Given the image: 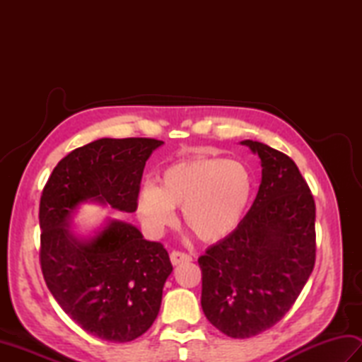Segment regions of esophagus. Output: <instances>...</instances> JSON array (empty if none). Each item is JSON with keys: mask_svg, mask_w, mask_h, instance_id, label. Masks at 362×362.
I'll return each instance as SVG.
<instances>
[{"mask_svg": "<svg viewBox=\"0 0 362 362\" xmlns=\"http://www.w3.org/2000/svg\"><path fill=\"white\" fill-rule=\"evenodd\" d=\"M191 259H193V257L188 255V253H185V252L174 250V252L171 253V263H173L174 266L182 264V263H188V261H191Z\"/></svg>", "mask_w": 362, "mask_h": 362, "instance_id": "1", "label": "esophagus"}]
</instances>
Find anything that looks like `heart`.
Listing matches in <instances>:
<instances>
[{"mask_svg":"<svg viewBox=\"0 0 362 362\" xmlns=\"http://www.w3.org/2000/svg\"><path fill=\"white\" fill-rule=\"evenodd\" d=\"M253 194L252 174L240 161L193 157L169 165L158 187L146 183L136 194V216L151 236H161L177 222L204 243H218L240 227Z\"/></svg>","mask_w":362,"mask_h":362,"instance_id":"heart-1","label":"heart"}]
</instances>
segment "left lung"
<instances>
[{"mask_svg": "<svg viewBox=\"0 0 362 362\" xmlns=\"http://www.w3.org/2000/svg\"><path fill=\"white\" fill-rule=\"evenodd\" d=\"M255 201L235 232L199 258L201 305L219 332L244 339L274 327L297 300L316 259V205L297 165L259 141Z\"/></svg>", "mask_w": 362, "mask_h": 362, "instance_id": "obj_1", "label": "left lung"}]
</instances>
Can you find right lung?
I'll use <instances>...</instances> for the list:
<instances>
[{"mask_svg":"<svg viewBox=\"0 0 362 362\" xmlns=\"http://www.w3.org/2000/svg\"><path fill=\"white\" fill-rule=\"evenodd\" d=\"M163 144L153 138H101L54 168L40 199V264L46 286L76 324L103 341L129 342L157 319L173 272L166 249L129 222L107 219L90 235L73 226L81 205L136 210L143 169Z\"/></svg>","mask_w":362,"mask_h":362,"instance_id":"1","label":"right lung"}]
</instances>
